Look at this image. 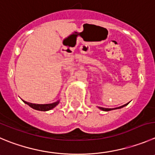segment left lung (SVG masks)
Listing matches in <instances>:
<instances>
[{
  "label": "left lung",
  "mask_w": 155,
  "mask_h": 155,
  "mask_svg": "<svg viewBox=\"0 0 155 155\" xmlns=\"http://www.w3.org/2000/svg\"><path fill=\"white\" fill-rule=\"evenodd\" d=\"M128 103L125 104V105H121V106L118 107V108H114V109H118V108H122V107H124V106H125V105H128ZM99 108H100L101 110H102V111H106V112H108V111L112 110V108H102V107H99Z\"/></svg>",
  "instance_id": "1"
}]
</instances>
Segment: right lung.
<instances>
[{"mask_svg": "<svg viewBox=\"0 0 155 155\" xmlns=\"http://www.w3.org/2000/svg\"><path fill=\"white\" fill-rule=\"evenodd\" d=\"M24 101V100H23ZM24 103H26L27 105H28L29 106H30L31 108H33L34 109H36V110L38 111H49L52 108H53L54 107H56V105L59 104L60 101H57L56 102H53V103L50 104H34V103H30V102H27L26 101H24Z\"/></svg>", "mask_w": 155, "mask_h": 155, "instance_id": "1", "label": "right lung"}]
</instances>
